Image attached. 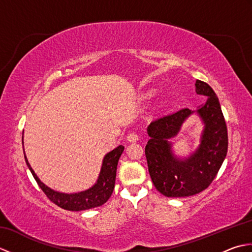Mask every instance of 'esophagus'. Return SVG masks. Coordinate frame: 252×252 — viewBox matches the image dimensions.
Here are the masks:
<instances>
[{"label":"esophagus","mask_w":252,"mask_h":252,"mask_svg":"<svg viewBox=\"0 0 252 252\" xmlns=\"http://www.w3.org/2000/svg\"><path fill=\"white\" fill-rule=\"evenodd\" d=\"M126 138H127V141H129V142L135 143V142L138 141V135L136 134L135 132H131V133H129V134H127Z\"/></svg>","instance_id":"1"}]
</instances>
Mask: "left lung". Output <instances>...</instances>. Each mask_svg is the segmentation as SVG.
<instances>
[{
  "mask_svg": "<svg viewBox=\"0 0 252 252\" xmlns=\"http://www.w3.org/2000/svg\"><path fill=\"white\" fill-rule=\"evenodd\" d=\"M197 94L208 96L197 110L205 123L199 148L189 159L180 160L171 151L169 138L175 136L182 123L192 114L183 108L152 121L147 132L145 155L149 175L157 190L167 197H189L205 190L215 180L226 157L228 137L225 119L215 91L197 80Z\"/></svg>",
  "mask_w": 252,
  "mask_h": 252,
  "instance_id": "1",
  "label": "left lung"
}]
</instances>
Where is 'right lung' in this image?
Here are the masks:
<instances>
[{"label":"right lung","instance_id":"1","mask_svg":"<svg viewBox=\"0 0 252 252\" xmlns=\"http://www.w3.org/2000/svg\"><path fill=\"white\" fill-rule=\"evenodd\" d=\"M123 149H125V146L120 145L115 148L114 151L107 154L104 157L103 165H101L100 173L96 184L88 190L76 192V194H63V192H58L51 189L50 187H47L45 184L42 183L39 178H37L34 171L30 167L26 156L25 159L26 163L30 169L37 185L40 186V189L43 190L46 197L52 202H54L58 207L65 209V210L82 211L95 207H99L104 205L109 199V197L111 196L115 189L117 165L121 154L123 153Z\"/></svg>","mask_w":252,"mask_h":252}]
</instances>
